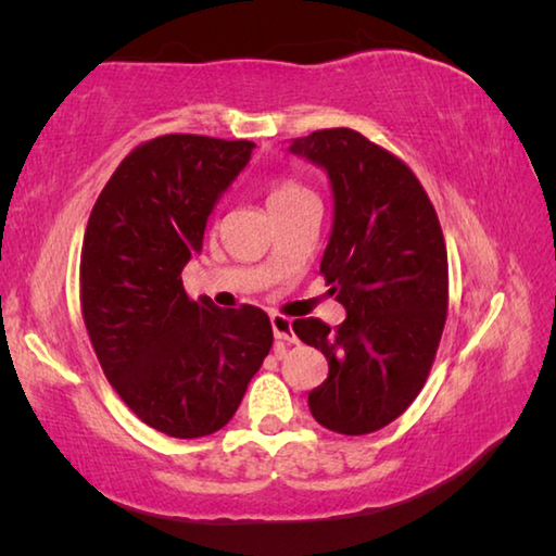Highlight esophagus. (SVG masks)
Instances as JSON below:
<instances>
[{"mask_svg":"<svg viewBox=\"0 0 556 556\" xmlns=\"http://www.w3.org/2000/svg\"><path fill=\"white\" fill-rule=\"evenodd\" d=\"M271 331H275L277 341H285V343H296V336H294V324H291V318L281 316V314H271Z\"/></svg>","mask_w":556,"mask_h":556,"instance_id":"34e87169","label":"esophagus"}]
</instances>
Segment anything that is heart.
Instances as JSON below:
<instances>
[{"label": "heart", "mask_w": 556, "mask_h": 556, "mask_svg": "<svg viewBox=\"0 0 556 556\" xmlns=\"http://www.w3.org/2000/svg\"><path fill=\"white\" fill-rule=\"evenodd\" d=\"M304 195H312V191L296 181H291V178H277V181L269 184V191H267L269 211L279 208V205L294 203L299 199H304Z\"/></svg>", "instance_id": "b5f03b06"}]
</instances>
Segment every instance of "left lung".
Wrapping results in <instances>:
<instances>
[{
    "label": "left lung",
    "mask_w": 556,
    "mask_h": 556,
    "mask_svg": "<svg viewBox=\"0 0 556 556\" xmlns=\"http://www.w3.org/2000/svg\"><path fill=\"white\" fill-rule=\"evenodd\" d=\"M289 152L331 184L321 275L348 314L333 331L318 318L294 321L328 361L308 409L338 434H370L409 407L434 363L448 308L444 235L419 178L361 131L318 129L291 139Z\"/></svg>",
    "instance_id": "obj_1"
}]
</instances>
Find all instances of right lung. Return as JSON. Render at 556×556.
Returning <instances> with one entry per match:
<instances>
[{
  "mask_svg": "<svg viewBox=\"0 0 556 556\" xmlns=\"http://www.w3.org/2000/svg\"><path fill=\"white\" fill-rule=\"evenodd\" d=\"M252 149L199 135L137 147L102 188L83 240L80 306L105 378L144 425L174 439L228 425L271 348L262 308L191 301L181 279Z\"/></svg>",
  "mask_w": 556,
  "mask_h": 556,
  "instance_id": "right-lung-1",
  "label": "right lung"
}]
</instances>
